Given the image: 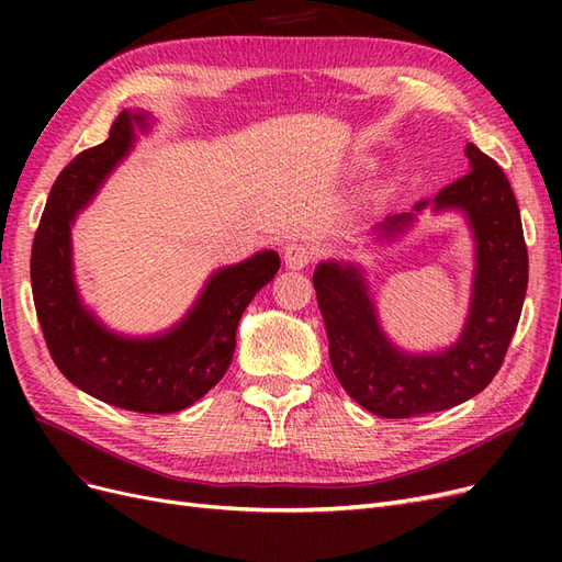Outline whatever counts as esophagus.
Returning <instances> with one entry per match:
<instances>
[{
	"label": "esophagus",
	"mask_w": 562,
	"mask_h": 562,
	"mask_svg": "<svg viewBox=\"0 0 562 562\" xmlns=\"http://www.w3.org/2000/svg\"><path fill=\"white\" fill-rule=\"evenodd\" d=\"M283 260L288 269H304L312 260V252L307 248V244L302 241H288L283 246Z\"/></svg>",
	"instance_id": "34e87169"
}]
</instances>
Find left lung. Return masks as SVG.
I'll list each match as a JSON object with an SVG mask.
<instances>
[{
    "label": "left lung",
    "instance_id": "1",
    "mask_svg": "<svg viewBox=\"0 0 562 562\" xmlns=\"http://www.w3.org/2000/svg\"><path fill=\"white\" fill-rule=\"evenodd\" d=\"M471 171L413 211L372 227L375 241L394 244L417 213L454 211L473 236V281L464 328L438 351L396 347L378 316L363 267L328 260L314 271L318 310L328 333V353L339 384L366 411L389 419L448 411L492 382L516 333L527 291V248L520 211L502 168L469 143Z\"/></svg>",
    "mask_w": 562,
    "mask_h": 562
}]
</instances>
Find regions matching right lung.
Masks as SVG:
<instances>
[{
	"mask_svg": "<svg viewBox=\"0 0 562 562\" xmlns=\"http://www.w3.org/2000/svg\"><path fill=\"white\" fill-rule=\"evenodd\" d=\"M151 114L124 110L110 138L83 149L54 182L32 244L30 279L50 359L77 389L133 413L166 415L196 403L223 380L241 314L281 267L277 250H260L217 269L192 310L173 328L147 337L110 330L81 302L72 262V225L100 187L147 133Z\"/></svg>",
	"mask_w": 562,
	"mask_h": 562,
	"instance_id": "1",
	"label": "right lung"
}]
</instances>
